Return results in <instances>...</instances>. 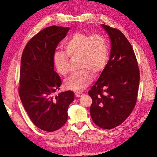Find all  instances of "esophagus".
Instances as JSON below:
<instances>
[{
    "label": "esophagus",
    "instance_id": "34e87169",
    "mask_svg": "<svg viewBox=\"0 0 157 157\" xmlns=\"http://www.w3.org/2000/svg\"><path fill=\"white\" fill-rule=\"evenodd\" d=\"M82 95H83V94H82V93H75V97H77V98H79V97H81Z\"/></svg>",
    "mask_w": 157,
    "mask_h": 157
}]
</instances>
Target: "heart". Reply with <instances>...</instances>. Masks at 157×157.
<instances>
[{"instance_id": "b5f03b06", "label": "heart", "mask_w": 157, "mask_h": 157, "mask_svg": "<svg viewBox=\"0 0 157 157\" xmlns=\"http://www.w3.org/2000/svg\"><path fill=\"white\" fill-rule=\"evenodd\" d=\"M66 52L56 51L52 56L57 72L65 75L68 72L69 57H79V72L71 74L64 81L67 89L79 92L91 84L92 74L98 76L107 67L109 50L107 39L101 34H90L77 32L68 37L63 44Z\"/></svg>"}]
</instances>
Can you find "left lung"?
Returning <instances> with one entry per match:
<instances>
[{
	"label": "left lung",
	"mask_w": 157,
	"mask_h": 157,
	"mask_svg": "<svg viewBox=\"0 0 157 157\" xmlns=\"http://www.w3.org/2000/svg\"><path fill=\"white\" fill-rule=\"evenodd\" d=\"M111 41L108 64L89 91L92 120L111 129L126 120L136 105L140 71L132 45L121 30L102 24Z\"/></svg>",
	"instance_id": "8db88e82"
}]
</instances>
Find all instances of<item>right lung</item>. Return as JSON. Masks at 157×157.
Wrapping results in <instances>:
<instances>
[{
  "label": "right lung",
  "mask_w": 157,
  "mask_h": 157,
  "mask_svg": "<svg viewBox=\"0 0 157 157\" xmlns=\"http://www.w3.org/2000/svg\"><path fill=\"white\" fill-rule=\"evenodd\" d=\"M68 30L56 25L43 29L28 41L21 56V100L33 124L49 132L64 125L68 106L74 100L71 91L54 95L62 80L54 71L52 56Z\"/></svg>",
  "instance_id": "1"
}]
</instances>
